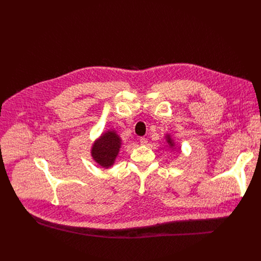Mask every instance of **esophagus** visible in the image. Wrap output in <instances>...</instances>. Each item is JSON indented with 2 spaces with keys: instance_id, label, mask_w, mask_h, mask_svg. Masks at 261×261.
Listing matches in <instances>:
<instances>
[{
  "instance_id": "obj_1",
  "label": "esophagus",
  "mask_w": 261,
  "mask_h": 261,
  "mask_svg": "<svg viewBox=\"0 0 261 261\" xmlns=\"http://www.w3.org/2000/svg\"><path fill=\"white\" fill-rule=\"evenodd\" d=\"M139 141H140V144H141V145H144V144L147 143V138H145V137H140Z\"/></svg>"
}]
</instances>
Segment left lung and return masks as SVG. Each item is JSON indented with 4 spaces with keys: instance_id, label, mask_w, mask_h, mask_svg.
Instances as JSON below:
<instances>
[{
    "instance_id": "left-lung-1",
    "label": "left lung",
    "mask_w": 261,
    "mask_h": 261,
    "mask_svg": "<svg viewBox=\"0 0 261 261\" xmlns=\"http://www.w3.org/2000/svg\"><path fill=\"white\" fill-rule=\"evenodd\" d=\"M165 137H166V141H167V143L169 144V146H170V147H174V144H175V143H174L173 139L171 138V136H170L169 134H167Z\"/></svg>"
}]
</instances>
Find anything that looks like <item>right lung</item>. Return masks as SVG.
Masks as SVG:
<instances>
[{"label":"right lung","mask_w":261,"mask_h":261,"mask_svg":"<svg viewBox=\"0 0 261 261\" xmlns=\"http://www.w3.org/2000/svg\"><path fill=\"white\" fill-rule=\"evenodd\" d=\"M122 139L115 130H108L101 134L92 145L91 155L94 161L107 169L114 165L120 152Z\"/></svg>","instance_id":"obj_1"}]
</instances>
